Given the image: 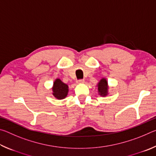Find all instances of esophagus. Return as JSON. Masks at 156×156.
<instances>
[{
    "label": "esophagus",
    "instance_id": "obj_1",
    "mask_svg": "<svg viewBox=\"0 0 156 156\" xmlns=\"http://www.w3.org/2000/svg\"><path fill=\"white\" fill-rule=\"evenodd\" d=\"M84 80H83V79H80V80H77L76 83H77L78 84H81V83H84Z\"/></svg>",
    "mask_w": 156,
    "mask_h": 156
}]
</instances>
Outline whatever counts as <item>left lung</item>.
I'll list each match as a JSON object with an SVG mask.
<instances>
[{
  "mask_svg": "<svg viewBox=\"0 0 156 156\" xmlns=\"http://www.w3.org/2000/svg\"><path fill=\"white\" fill-rule=\"evenodd\" d=\"M97 85L99 95L101 96H106L108 94V84L106 79L102 78Z\"/></svg>",
  "mask_w": 156,
  "mask_h": 156,
  "instance_id": "left-lung-1",
  "label": "left lung"
}]
</instances>
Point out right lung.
Instances as JSON below:
<instances>
[{"mask_svg": "<svg viewBox=\"0 0 156 156\" xmlns=\"http://www.w3.org/2000/svg\"><path fill=\"white\" fill-rule=\"evenodd\" d=\"M68 85L57 78L54 83L52 91L53 95L55 98H56L58 100L64 99L67 96L69 89Z\"/></svg>", "mask_w": 156, "mask_h": 156, "instance_id": "right-lung-1", "label": "right lung"}]
</instances>
